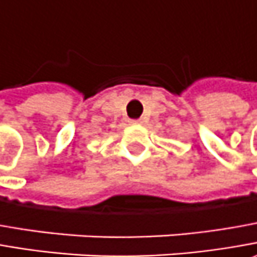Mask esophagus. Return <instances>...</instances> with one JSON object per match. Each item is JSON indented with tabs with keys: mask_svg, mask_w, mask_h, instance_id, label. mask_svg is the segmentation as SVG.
Masks as SVG:
<instances>
[{
	"mask_svg": "<svg viewBox=\"0 0 257 257\" xmlns=\"http://www.w3.org/2000/svg\"><path fill=\"white\" fill-rule=\"evenodd\" d=\"M131 123H142V120L138 119V120H131Z\"/></svg>",
	"mask_w": 257,
	"mask_h": 257,
	"instance_id": "1",
	"label": "esophagus"
}]
</instances>
